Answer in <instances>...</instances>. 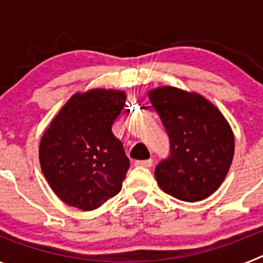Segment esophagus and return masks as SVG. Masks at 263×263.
Returning <instances> with one entry per match:
<instances>
[{"mask_svg": "<svg viewBox=\"0 0 263 263\" xmlns=\"http://www.w3.org/2000/svg\"><path fill=\"white\" fill-rule=\"evenodd\" d=\"M136 166H139V167H152L153 166V159L136 160Z\"/></svg>", "mask_w": 263, "mask_h": 263, "instance_id": "esophagus-1", "label": "esophagus"}]
</instances>
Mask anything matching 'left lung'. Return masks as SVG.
I'll return each mask as SVG.
<instances>
[{
	"mask_svg": "<svg viewBox=\"0 0 263 263\" xmlns=\"http://www.w3.org/2000/svg\"><path fill=\"white\" fill-rule=\"evenodd\" d=\"M168 134L171 157L155 168L166 194L183 201L206 199L224 182L234 155L231 125L210 100L175 87L147 92Z\"/></svg>",
	"mask_w": 263,
	"mask_h": 263,
	"instance_id": "1",
	"label": "left lung"
}]
</instances>
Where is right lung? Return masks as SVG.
<instances>
[{
  "label": "right lung",
  "instance_id": "1",
  "mask_svg": "<svg viewBox=\"0 0 263 263\" xmlns=\"http://www.w3.org/2000/svg\"><path fill=\"white\" fill-rule=\"evenodd\" d=\"M125 101V90L78 92L42 136V173L67 205L93 211L121 191L130 162L111 125Z\"/></svg>",
  "mask_w": 263,
  "mask_h": 263
}]
</instances>
